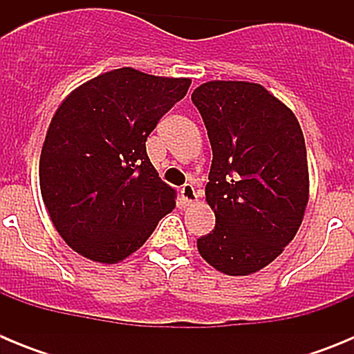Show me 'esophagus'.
I'll list each match as a JSON object with an SVG mask.
<instances>
[{
  "label": "esophagus",
  "mask_w": 354,
  "mask_h": 354,
  "mask_svg": "<svg viewBox=\"0 0 354 354\" xmlns=\"http://www.w3.org/2000/svg\"><path fill=\"white\" fill-rule=\"evenodd\" d=\"M180 198H183V202L186 205L193 204V202H196V198H198V193L195 192V187L192 186V184H184L183 187H180Z\"/></svg>",
  "instance_id": "obj_1"
}]
</instances>
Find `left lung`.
Segmentation results:
<instances>
[{"label": "left lung", "instance_id": "1", "mask_svg": "<svg viewBox=\"0 0 354 354\" xmlns=\"http://www.w3.org/2000/svg\"><path fill=\"white\" fill-rule=\"evenodd\" d=\"M207 129L212 165L205 200L214 230L200 255L230 277L257 273L298 232L308 202V162L298 118L248 81H209L192 93Z\"/></svg>", "mask_w": 354, "mask_h": 354}]
</instances>
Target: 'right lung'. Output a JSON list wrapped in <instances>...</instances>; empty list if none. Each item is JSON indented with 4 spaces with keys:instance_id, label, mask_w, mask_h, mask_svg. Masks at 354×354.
Listing matches in <instances>:
<instances>
[{
    "instance_id": "1",
    "label": "right lung",
    "mask_w": 354,
    "mask_h": 354,
    "mask_svg": "<svg viewBox=\"0 0 354 354\" xmlns=\"http://www.w3.org/2000/svg\"><path fill=\"white\" fill-rule=\"evenodd\" d=\"M189 84L187 77L115 68L58 106L40 154V193L74 252L117 264L175 207V189L159 179L145 142Z\"/></svg>"
}]
</instances>
